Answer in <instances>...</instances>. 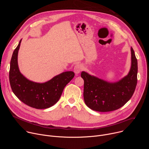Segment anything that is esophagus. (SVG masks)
I'll list each match as a JSON object with an SVG mask.
<instances>
[{"label":"esophagus","mask_w":149,"mask_h":149,"mask_svg":"<svg viewBox=\"0 0 149 149\" xmlns=\"http://www.w3.org/2000/svg\"><path fill=\"white\" fill-rule=\"evenodd\" d=\"M82 70V67L80 64H77L75 65L74 68V71L75 74H78L80 73V72Z\"/></svg>","instance_id":"esophagus-1"}]
</instances>
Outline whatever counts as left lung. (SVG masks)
Listing matches in <instances>:
<instances>
[{"mask_svg":"<svg viewBox=\"0 0 149 149\" xmlns=\"http://www.w3.org/2000/svg\"><path fill=\"white\" fill-rule=\"evenodd\" d=\"M131 57L129 74L117 82H110L82 71L84 100L90 109L100 112L111 111L121 108L129 101L137 82V60L132 47Z\"/></svg>","mask_w":149,"mask_h":149,"instance_id":"obj_1","label":"left lung"}]
</instances>
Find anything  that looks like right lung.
<instances>
[{"label":"right lung","instance_id":"1","mask_svg":"<svg viewBox=\"0 0 149 149\" xmlns=\"http://www.w3.org/2000/svg\"><path fill=\"white\" fill-rule=\"evenodd\" d=\"M22 39L14 50L10 63L9 81L14 94L24 104L36 109H45L56 104L67 84L74 78L72 71L63 72L44 83L29 80L20 73L17 55Z\"/></svg>","mask_w":149,"mask_h":149}]
</instances>
